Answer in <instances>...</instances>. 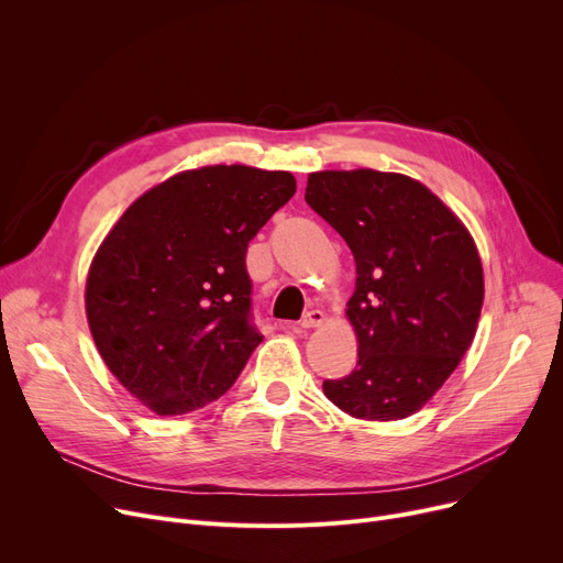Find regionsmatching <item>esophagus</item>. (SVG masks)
<instances>
[{"mask_svg":"<svg viewBox=\"0 0 563 563\" xmlns=\"http://www.w3.org/2000/svg\"><path fill=\"white\" fill-rule=\"evenodd\" d=\"M327 323V314H323L321 310H310L303 319H301V329L303 331H310V329H319Z\"/></svg>","mask_w":563,"mask_h":563,"instance_id":"esophagus-1","label":"esophagus"}]
</instances>
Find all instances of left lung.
Instances as JSON below:
<instances>
[{
  "mask_svg": "<svg viewBox=\"0 0 563 563\" xmlns=\"http://www.w3.org/2000/svg\"><path fill=\"white\" fill-rule=\"evenodd\" d=\"M306 202L356 260L346 319L358 363L327 395L346 416L390 422L418 412L477 333L484 266L465 223L422 183L372 168L308 175Z\"/></svg>",
  "mask_w": 563,
  "mask_h": 563,
  "instance_id": "obj_1",
  "label": "left lung"
}]
</instances>
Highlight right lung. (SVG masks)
Here are the masks:
<instances>
[{
  "label": "right lung",
  "mask_w": 563,
  "mask_h": 563,
  "mask_svg": "<svg viewBox=\"0 0 563 563\" xmlns=\"http://www.w3.org/2000/svg\"><path fill=\"white\" fill-rule=\"evenodd\" d=\"M294 191L289 170L200 166L147 189L107 232L86 276L88 329L147 410L185 416L240 376L262 342L246 249Z\"/></svg>",
  "instance_id": "add662e5"
}]
</instances>
